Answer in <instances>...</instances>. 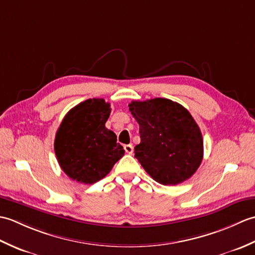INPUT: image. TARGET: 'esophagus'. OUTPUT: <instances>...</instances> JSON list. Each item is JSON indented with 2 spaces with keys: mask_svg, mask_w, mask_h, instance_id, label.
<instances>
[{
  "mask_svg": "<svg viewBox=\"0 0 255 255\" xmlns=\"http://www.w3.org/2000/svg\"><path fill=\"white\" fill-rule=\"evenodd\" d=\"M124 149H125V151H126V153H128V154H131L133 152V147L131 144H125Z\"/></svg>",
  "mask_w": 255,
  "mask_h": 255,
  "instance_id": "esophagus-1",
  "label": "esophagus"
}]
</instances>
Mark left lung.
<instances>
[{"instance_id":"left-lung-1","label":"left lung","mask_w":255,"mask_h":255,"mask_svg":"<svg viewBox=\"0 0 255 255\" xmlns=\"http://www.w3.org/2000/svg\"><path fill=\"white\" fill-rule=\"evenodd\" d=\"M129 106L139 124L140 141L134 158L162 185L188 180L199 167L204 154L200 129L191 114L167 99L133 101Z\"/></svg>"}]
</instances>
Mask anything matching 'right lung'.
Returning a JSON list of instances; mask_svg holds the SVG:
<instances>
[{"label":"right lung","mask_w":255,"mask_h":255,"mask_svg":"<svg viewBox=\"0 0 255 255\" xmlns=\"http://www.w3.org/2000/svg\"><path fill=\"white\" fill-rule=\"evenodd\" d=\"M110 103L90 99L70 110L55 138L59 165L73 181L93 184L105 177L125 150L117 137L105 127Z\"/></svg>","instance_id":"obj_1"}]
</instances>
